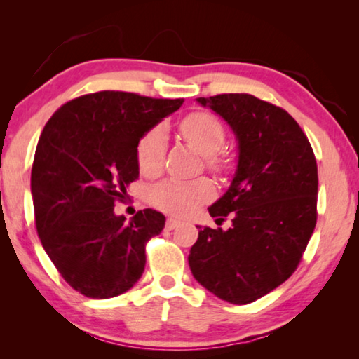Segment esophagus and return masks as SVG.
Instances as JSON below:
<instances>
[{
  "label": "esophagus",
  "mask_w": 359,
  "mask_h": 359,
  "mask_svg": "<svg viewBox=\"0 0 359 359\" xmlns=\"http://www.w3.org/2000/svg\"><path fill=\"white\" fill-rule=\"evenodd\" d=\"M177 224H179V222L175 220V218H168V220H166V229L171 231V229H174L175 226H177Z\"/></svg>",
  "instance_id": "1"
}]
</instances>
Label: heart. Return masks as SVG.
Wrapping results in <instances>:
<instances>
[{"mask_svg":"<svg viewBox=\"0 0 359 359\" xmlns=\"http://www.w3.org/2000/svg\"><path fill=\"white\" fill-rule=\"evenodd\" d=\"M180 133L185 141L204 155V163L210 171L223 172L226 168L220 150L226 142V130L215 115L209 112H193L180 121ZM166 154V131L156 125L145 131L136 145V161L139 171L145 175L160 172ZM215 188L208 179L175 180L169 179L151 188L150 203L156 209L171 215L187 217L203 203L214 198Z\"/></svg>","mask_w":359,"mask_h":359,"instance_id":"1","label":"heart"}]
</instances>
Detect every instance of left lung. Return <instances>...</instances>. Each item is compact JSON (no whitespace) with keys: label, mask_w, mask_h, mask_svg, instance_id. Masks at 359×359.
Here are the masks:
<instances>
[{"label":"left lung","mask_w":359,"mask_h":359,"mask_svg":"<svg viewBox=\"0 0 359 359\" xmlns=\"http://www.w3.org/2000/svg\"><path fill=\"white\" fill-rule=\"evenodd\" d=\"M239 141L228 191L209 208L233 226L204 228L188 255L196 280L231 304H250L282 285L301 263L317 224L318 169L312 145L285 109L248 93L198 98Z\"/></svg>","instance_id":"8db88e82"}]
</instances>
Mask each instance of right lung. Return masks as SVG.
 Segmentation results:
<instances>
[{
	"label": "right lung",
	"instance_id": "add662e5",
	"mask_svg": "<svg viewBox=\"0 0 359 359\" xmlns=\"http://www.w3.org/2000/svg\"><path fill=\"white\" fill-rule=\"evenodd\" d=\"M182 102L104 90L65 102L42 130L32 169L36 229L81 294L107 299L142 276L145 245L166 218L145 209L126 222L114 208L139 177L137 141Z\"/></svg>",
	"mask_w": 359,
	"mask_h": 359
}]
</instances>
